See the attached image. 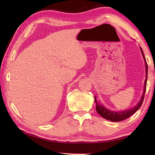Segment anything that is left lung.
<instances>
[{"mask_svg":"<svg viewBox=\"0 0 155 155\" xmlns=\"http://www.w3.org/2000/svg\"><path fill=\"white\" fill-rule=\"evenodd\" d=\"M140 51H141V52H142V54H143V57L144 59V61H145V67H146V78H145V81H144V92H143V96L140 98V101L139 102V103H138V104L136 105L135 107H134V108H130V109L123 110V111H119V112H114V111L108 110L107 108L104 107L103 105L98 104V103L97 101V98L94 97L95 103L97 104V105H96L97 112L101 115L102 117L105 118V119L108 120L110 121H113V122H119V121L124 120L125 119H127V118H129L131 115H133L134 113H135L136 112L139 110V108L141 107V105H142L143 100H144V94H145V91H146V87H147L148 65L147 63L145 57H144L143 51L141 48H140Z\"/></svg>","mask_w":155,"mask_h":155,"instance_id":"1","label":"left lung"}]
</instances>
